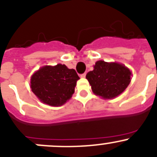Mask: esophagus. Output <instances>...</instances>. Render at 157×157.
<instances>
[{"instance_id": "34e87169", "label": "esophagus", "mask_w": 157, "mask_h": 157, "mask_svg": "<svg viewBox=\"0 0 157 157\" xmlns=\"http://www.w3.org/2000/svg\"><path fill=\"white\" fill-rule=\"evenodd\" d=\"M86 73H83V74L80 75V77H81V78H85V77H86Z\"/></svg>"}]
</instances>
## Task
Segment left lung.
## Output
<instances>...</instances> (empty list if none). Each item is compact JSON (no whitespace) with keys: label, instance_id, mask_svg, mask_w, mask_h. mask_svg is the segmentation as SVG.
Segmentation results:
<instances>
[{"label":"left lung","instance_id":"8db88e82","mask_svg":"<svg viewBox=\"0 0 157 157\" xmlns=\"http://www.w3.org/2000/svg\"><path fill=\"white\" fill-rule=\"evenodd\" d=\"M131 71L124 65L98 61L86 78L95 95L113 98L120 95L130 82Z\"/></svg>","mask_w":157,"mask_h":157}]
</instances>
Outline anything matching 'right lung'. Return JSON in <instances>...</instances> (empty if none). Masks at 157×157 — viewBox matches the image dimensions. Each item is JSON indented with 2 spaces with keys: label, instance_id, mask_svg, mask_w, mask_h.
I'll list each match as a JSON object with an SVG mask.
<instances>
[{
  "label": "right lung",
  "instance_id": "add662e5",
  "mask_svg": "<svg viewBox=\"0 0 157 157\" xmlns=\"http://www.w3.org/2000/svg\"><path fill=\"white\" fill-rule=\"evenodd\" d=\"M79 77L75 69L58 64L44 66L31 78V90L41 102L52 106L62 105L75 92Z\"/></svg>",
  "mask_w": 157,
  "mask_h": 157
}]
</instances>
